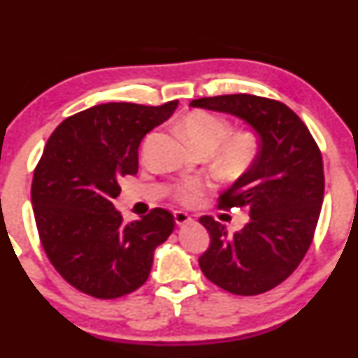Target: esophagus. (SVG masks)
I'll return each instance as SVG.
<instances>
[{"instance_id":"1","label":"esophagus","mask_w":358,"mask_h":358,"mask_svg":"<svg viewBox=\"0 0 358 358\" xmlns=\"http://www.w3.org/2000/svg\"><path fill=\"white\" fill-rule=\"evenodd\" d=\"M173 217H175V222H177L178 226H185V224H189L192 221V217L187 213H185V211H175Z\"/></svg>"}]
</instances>
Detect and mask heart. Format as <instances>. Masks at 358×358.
<instances>
[{"instance_id": "b5f03b06", "label": "heart", "mask_w": 358, "mask_h": 358, "mask_svg": "<svg viewBox=\"0 0 358 358\" xmlns=\"http://www.w3.org/2000/svg\"><path fill=\"white\" fill-rule=\"evenodd\" d=\"M180 128L194 151L208 153L213 159L215 171L222 178L237 180L256 164L260 155V137L254 129H240L230 134L227 120L213 113L196 110L181 120ZM203 192V183L189 180L177 187L175 196L180 202L194 203Z\"/></svg>"}]
</instances>
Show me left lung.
Listing matches in <instances>:
<instances>
[{"label": "left lung", "instance_id": "8db88e82", "mask_svg": "<svg viewBox=\"0 0 358 358\" xmlns=\"http://www.w3.org/2000/svg\"><path fill=\"white\" fill-rule=\"evenodd\" d=\"M189 106L243 120L260 137L256 164L220 196V208H245L250 221L230 234L202 216L211 243L199 265L230 294L266 292L292 273L311 245L324 201L322 156L305 123L282 102L224 94Z\"/></svg>", "mask_w": 358, "mask_h": 358}]
</instances>
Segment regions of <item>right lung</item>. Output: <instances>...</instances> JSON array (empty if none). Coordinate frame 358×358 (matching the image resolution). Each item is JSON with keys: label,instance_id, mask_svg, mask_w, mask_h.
<instances>
[{"label": "right lung", "instance_id": "right-lung-1", "mask_svg": "<svg viewBox=\"0 0 358 358\" xmlns=\"http://www.w3.org/2000/svg\"><path fill=\"white\" fill-rule=\"evenodd\" d=\"M178 101L151 107L108 102L66 118L34 171L36 226L52 265L71 286L118 299L148 280L155 250L173 232L171 211L129 224L115 208L120 181L138 171V145L172 117Z\"/></svg>", "mask_w": 358, "mask_h": 358}]
</instances>
